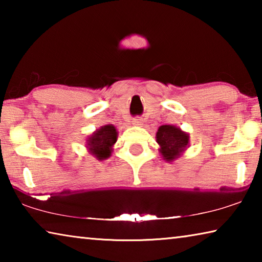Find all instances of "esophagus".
<instances>
[{"label": "esophagus", "instance_id": "esophagus-1", "mask_svg": "<svg viewBox=\"0 0 262 262\" xmlns=\"http://www.w3.org/2000/svg\"><path fill=\"white\" fill-rule=\"evenodd\" d=\"M142 121H143V120H142L141 118H135L134 120H133V123H134V125H141Z\"/></svg>", "mask_w": 262, "mask_h": 262}]
</instances>
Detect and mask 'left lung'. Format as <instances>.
<instances>
[{"mask_svg": "<svg viewBox=\"0 0 262 262\" xmlns=\"http://www.w3.org/2000/svg\"><path fill=\"white\" fill-rule=\"evenodd\" d=\"M156 141L159 144V152L166 162H173L180 157L189 145V135L172 125H164L158 128Z\"/></svg>", "mask_w": 262, "mask_h": 262, "instance_id": "obj_1", "label": "left lung"}]
</instances>
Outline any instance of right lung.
<instances>
[{
	"instance_id": "right-lung-1",
	"label": "right lung",
	"mask_w": 262,
	"mask_h": 262,
	"mask_svg": "<svg viewBox=\"0 0 262 262\" xmlns=\"http://www.w3.org/2000/svg\"><path fill=\"white\" fill-rule=\"evenodd\" d=\"M118 139V132L113 125L100 127L86 140V148L89 152L98 159L104 161L112 154V147Z\"/></svg>"
}]
</instances>
